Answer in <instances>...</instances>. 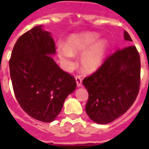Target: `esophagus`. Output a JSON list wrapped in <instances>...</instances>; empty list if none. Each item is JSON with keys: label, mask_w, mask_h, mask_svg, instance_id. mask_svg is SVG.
<instances>
[{"label": "esophagus", "mask_w": 149, "mask_h": 149, "mask_svg": "<svg viewBox=\"0 0 149 149\" xmlns=\"http://www.w3.org/2000/svg\"><path fill=\"white\" fill-rule=\"evenodd\" d=\"M76 82H77V87L82 86V79L80 77H76Z\"/></svg>", "instance_id": "esophagus-1"}]
</instances>
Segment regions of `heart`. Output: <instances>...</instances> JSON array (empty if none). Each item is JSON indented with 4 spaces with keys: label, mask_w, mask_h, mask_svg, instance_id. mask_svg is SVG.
<instances>
[{
    "label": "heart",
    "mask_w": 149,
    "mask_h": 149,
    "mask_svg": "<svg viewBox=\"0 0 149 149\" xmlns=\"http://www.w3.org/2000/svg\"><path fill=\"white\" fill-rule=\"evenodd\" d=\"M109 51V43L105 39L100 40V35L93 31L73 34L68 38L66 45L59 44L56 52L61 64L70 70L74 65V55L82 54L80 58L82 70L91 73L98 70Z\"/></svg>",
    "instance_id": "heart-1"
}]
</instances>
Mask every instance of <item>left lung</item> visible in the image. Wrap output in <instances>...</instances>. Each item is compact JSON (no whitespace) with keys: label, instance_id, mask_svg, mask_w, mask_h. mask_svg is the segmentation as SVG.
Listing matches in <instances>:
<instances>
[{"label":"left lung","instance_id":"8db88e82","mask_svg":"<svg viewBox=\"0 0 149 149\" xmlns=\"http://www.w3.org/2000/svg\"><path fill=\"white\" fill-rule=\"evenodd\" d=\"M124 38L132 42L126 31ZM140 72L139 52L129 45L117 50L93 74L86 77L83 81L89 93L86 112L91 120L104 125L124 114L138 96Z\"/></svg>","mask_w":149,"mask_h":149}]
</instances>
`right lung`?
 <instances>
[{"label":"right lung","instance_id":"add662e5","mask_svg":"<svg viewBox=\"0 0 149 149\" xmlns=\"http://www.w3.org/2000/svg\"><path fill=\"white\" fill-rule=\"evenodd\" d=\"M56 45L42 25L34 27L15 43L9 61L15 97L31 118L53 121L68 95L77 87L74 77L54 61Z\"/></svg>","mask_w":149,"mask_h":149}]
</instances>
